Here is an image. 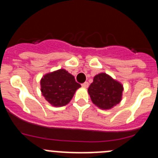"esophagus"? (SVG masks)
I'll use <instances>...</instances> for the list:
<instances>
[{
    "mask_svg": "<svg viewBox=\"0 0 158 158\" xmlns=\"http://www.w3.org/2000/svg\"><path fill=\"white\" fill-rule=\"evenodd\" d=\"M81 86L83 88H85V89H86V88L89 87V83L88 82H85V83L81 84Z\"/></svg>",
    "mask_w": 158,
    "mask_h": 158,
    "instance_id": "obj_1",
    "label": "esophagus"
}]
</instances>
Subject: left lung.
Wrapping results in <instances>:
<instances>
[{"mask_svg":"<svg viewBox=\"0 0 158 158\" xmlns=\"http://www.w3.org/2000/svg\"><path fill=\"white\" fill-rule=\"evenodd\" d=\"M123 91L122 85L104 73L96 75L88 89L93 104L101 109H111L118 104Z\"/></svg>","mask_w":158,"mask_h":158,"instance_id":"left-lung-1","label":"left lung"}]
</instances>
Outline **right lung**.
Listing matches in <instances>:
<instances>
[{
  "instance_id": "right-lung-1",
  "label": "right lung",
  "mask_w": 158,
  "mask_h": 158,
  "mask_svg": "<svg viewBox=\"0 0 158 158\" xmlns=\"http://www.w3.org/2000/svg\"><path fill=\"white\" fill-rule=\"evenodd\" d=\"M41 92L46 100L55 107L66 105L81 87L74 77L61 69L47 73L41 79Z\"/></svg>"
}]
</instances>
